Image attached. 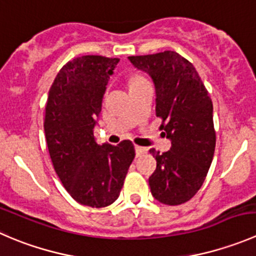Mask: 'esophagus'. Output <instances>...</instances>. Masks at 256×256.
Wrapping results in <instances>:
<instances>
[{"label":"esophagus","instance_id":"34e87169","mask_svg":"<svg viewBox=\"0 0 256 256\" xmlns=\"http://www.w3.org/2000/svg\"><path fill=\"white\" fill-rule=\"evenodd\" d=\"M146 148H141V146H138V145H135V152H136V156H140V155H142V154H145L146 152Z\"/></svg>","mask_w":256,"mask_h":256}]
</instances>
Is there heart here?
Listing matches in <instances>:
<instances>
[{
    "label": "heart",
    "mask_w": 256,
    "mask_h": 256,
    "mask_svg": "<svg viewBox=\"0 0 256 256\" xmlns=\"http://www.w3.org/2000/svg\"><path fill=\"white\" fill-rule=\"evenodd\" d=\"M144 81H146V78H144L142 76H140V75H135L130 78V82L128 84H130V86H132V85H136V84L144 82Z\"/></svg>",
    "instance_id": "heart-1"
}]
</instances>
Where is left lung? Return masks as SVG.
<instances>
[{
    "instance_id": "1",
    "label": "left lung",
    "mask_w": 256,
    "mask_h": 256,
    "mask_svg": "<svg viewBox=\"0 0 256 256\" xmlns=\"http://www.w3.org/2000/svg\"><path fill=\"white\" fill-rule=\"evenodd\" d=\"M128 60L152 78L156 116L171 140L170 151L150 150L156 158V170L148 178L151 194L165 205L184 204L202 188L214 158L216 135L212 98L192 64L178 52Z\"/></svg>"
}]
</instances>
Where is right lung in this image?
Instances as JSON below:
<instances>
[{
  "label": "right lung",
  "mask_w": 256,
  "mask_h": 256,
  "mask_svg": "<svg viewBox=\"0 0 256 256\" xmlns=\"http://www.w3.org/2000/svg\"><path fill=\"white\" fill-rule=\"evenodd\" d=\"M118 58L76 57L60 70L48 91L44 136L56 174L80 204L105 208L120 195L135 158L130 140L98 145L94 128Z\"/></svg>",
  "instance_id": "1"
}]
</instances>
